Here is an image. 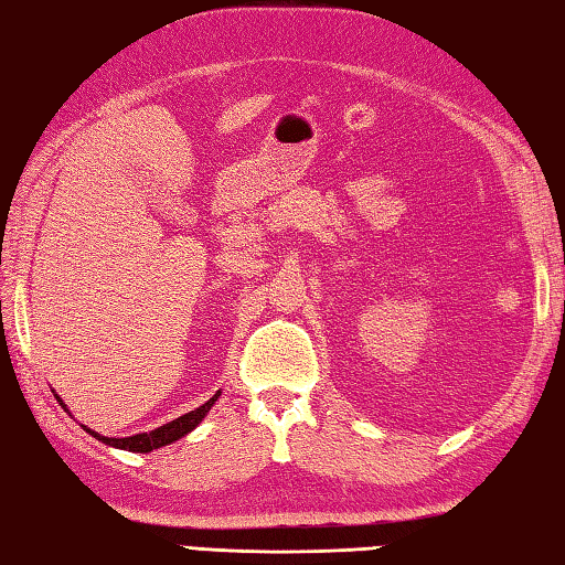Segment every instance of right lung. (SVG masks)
<instances>
[{
    "instance_id": "right-lung-1",
    "label": "right lung",
    "mask_w": 565,
    "mask_h": 565,
    "mask_svg": "<svg viewBox=\"0 0 565 565\" xmlns=\"http://www.w3.org/2000/svg\"><path fill=\"white\" fill-rule=\"evenodd\" d=\"M218 396H221V393H216L214 398H209V401L204 403V406H199L196 411L179 415L177 420L162 425V428H154L152 433L130 435V438H105V435L95 433V430H90V428H85V425H83V428L88 430L95 440H103L105 445H113V448L130 450V452H152V450H157V448H162V445H169V443H174V440H179V438H184L186 433L194 430L196 425L201 423V418H204V415L211 411V406H214ZM58 401H61V398H58ZM61 406H63V403H61Z\"/></svg>"
}]
</instances>
